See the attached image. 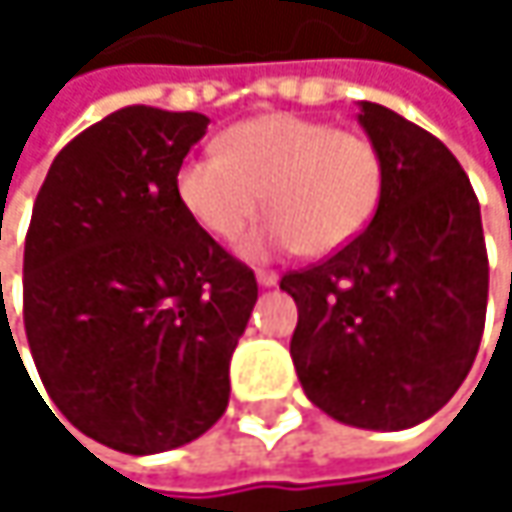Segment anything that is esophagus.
I'll list each match as a JSON object with an SVG mask.
<instances>
[{
	"label": "esophagus",
	"mask_w": 512,
	"mask_h": 512,
	"mask_svg": "<svg viewBox=\"0 0 512 512\" xmlns=\"http://www.w3.org/2000/svg\"><path fill=\"white\" fill-rule=\"evenodd\" d=\"M257 284H260V287H275V284H278V275H275V272L260 269V272H257Z\"/></svg>",
	"instance_id": "1"
}]
</instances>
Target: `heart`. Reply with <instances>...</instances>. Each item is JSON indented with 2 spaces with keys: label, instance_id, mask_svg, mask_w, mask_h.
Masks as SVG:
<instances>
[{
  "label": "heart",
  "instance_id": "heart-1",
  "mask_svg": "<svg viewBox=\"0 0 512 512\" xmlns=\"http://www.w3.org/2000/svg\"><path fill=\"white\" fill-rule=\"evenodd\" d=\"M382 189L385 159L370 136L287 112L228 127L219 151L186 156L174 174L180 207L216 240H237L266 201L269 219L240 246L252 260L350 246Z\"/></svg>",
  "mask_w": 512,
  "mask_h": 512
}]
</instances>
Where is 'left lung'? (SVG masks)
<instances>
[{"label":"left lung","instance_id":"obj_1","mask_svg":"<svg viewBox=\"0 0 512 512\" xmlns=\"http://www.w3.org/2000/svg\"><path fill=\"white\" fill-rule=\"evenodd\" d=\"M385 159L373 222L317 266L287 272L290 356L314 406L361 430L436 415L468 376L486 320L489 260L477 195L433 133L361 103Z\"/></svg>","mask_w":512,"mask_h":512}]
</instances>
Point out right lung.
<instances>
[{
	"label": "right lung",
	"instance_id": "right-lung-1",
	"mask_svg": "<svg viewBox=\"0 0 512 512\" xmlns=\"http://www.w3.org/2000/svg\"><path fill=\"white\" fill-rule=\"evenodd\" d=\"M207 124L154 106L91 124L52 159L26 234L23 323L44 388L79 433L133 457L222 418L257 302L255 272L174 192Z\"/></svg>",
	"mask_w": 512,
	"mask_h": 512
}]
</instances>
